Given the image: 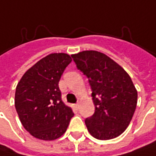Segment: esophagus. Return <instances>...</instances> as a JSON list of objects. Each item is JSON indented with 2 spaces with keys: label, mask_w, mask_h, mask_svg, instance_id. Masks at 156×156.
Returning a JSON list of instances; mask_svg holds the SVG:
<instances>
[{
  "label": "esophagus",
  "mask_w": 156,
  "mask_h": 156,
  "mask_svg": "<svg viewBox=\"0 0 156 156\" xmlns=\"http://www.w3.org/2000/svg\"><path fill=\"white\" fill-rule=\"evenodd\" d=\"M73 106H74V108L78 109V108H79V103H76V104H74V105H73Z\"/></svg>",
  "instance_id": "obj_1"
}]
</instances>
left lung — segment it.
I'll return each mask as SVG.
<instances>
[{
    "label": "left lung",
    "mask_w": 156,
    "mask_h": 156,
    "mask_svg": "<svg viewBox=\"0 0 156 156\" xmlns=\"http://www.w3.org/2000/svg\"><path fill=\"white\" fill-rule=\"evenodd\" d=\"M92 90L95 113L85 120L90 135L100 140L120 136L134 115L138 91L127 72L106 54L84 50L73 54Z\"/></svg>",
    "instance_id": "1"
}]
</instances>
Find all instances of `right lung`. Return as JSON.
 Returning a JSON list of instances; mask_svg holds the SVG:
<instances>
[{
  "mask_svg": "<svg viewBox=\"0 0 156 156\" xmlns=\"http://www.w3.org/2000/svg\"><path fill=\"white\" fill-rule=\"evenodd\" d=\"M71 61L68 54H50L29 68L17 83V115L24 128L36 139H58L73 116L72 108L62 101L58 87L62 73Z\"/></svg>",
  "mask_w": 156,
  "mask_h": 156,
  "instance_id": "1",
  "label": "right lung"
}]
</instances>
